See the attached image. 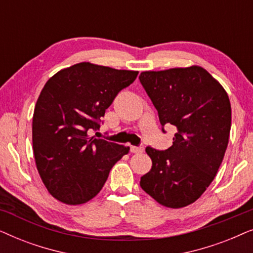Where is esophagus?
<instances>
[{"label": "esophagus", "mask_w": 253, "mask_h": 253, "mask_svg": "<svg viewBox=\"0 0 253 253\" xmlns=\"http://www.w3.org/2000/svg\"><path fill=\"white\" fill-rule=\"evenodd\" d=\"M130 151L132 153H141L144 152V146H130Z\"/></svg>", "instance_id": "34e87169"}]
</instances>
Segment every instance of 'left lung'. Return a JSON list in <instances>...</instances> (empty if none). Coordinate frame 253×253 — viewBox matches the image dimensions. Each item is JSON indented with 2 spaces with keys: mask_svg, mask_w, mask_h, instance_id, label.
I'll list each match as a JSON object with an SVG mask.
<instances>
[{
  "mask_svg": "<svg viewBox=\"0 0 253 253\" xmlns=\"http://www.w3.org/2000/svg\"><path fill=\"white\" fill-rule=\"evenodd\" d=\"M139 81L164 126L176 129L172 145L146 147L151 170L140 186L159 204L181 209L195 203L215 177L226 153L231 126L227 92L198 65L144 71Z\"/></svg>",
  "mask_w": 253,
  "mask_h": 253,
  "instance_id": "1",
  "label": "left lung"
}]
</instances>
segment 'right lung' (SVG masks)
Segmentation results:
<instances>
[{
  "label": "right lung",
  "mask_w": 253,
  "mask_h": 253,
  "mask_svg": "<svg viewBox=\"0 0 253 253\" xmlns=\"http://www.w3.org/2000/svg\"><path fill=\"white\" fill-rule=\"evenodd\" d=\"M138 71L82 62L48 79L33 114L32 143L37 169L48 192L68 205L98 195L110 169L130 147L89 137L121 89Z\"/></svg>",
  "instance_id": "obj_1"
}]
</instances>
